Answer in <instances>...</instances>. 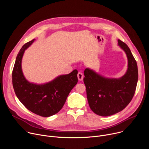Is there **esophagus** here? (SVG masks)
Segmentation results:
<instances>
[{"instance_id":"obj_1","label":"esophagus","mask_w":149,"mask_h":149,"mask_svg":"<svg viewBox=\"0 0 149 149\" xmlns=\"http://www.w3.org/2000/svg\"><path fill=\"white\" fill-rule=\"evenodd\" d=\"M77 76H78V80H79V81H82V80H83L84 75H83V74H82L81 72H79L78 73Z\"/></svg>"}]
</instances>
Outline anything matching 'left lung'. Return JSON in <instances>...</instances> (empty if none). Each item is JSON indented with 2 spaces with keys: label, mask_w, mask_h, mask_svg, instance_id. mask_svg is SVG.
<instances>
[{
  "label": "left lung",
  "mask_w": 149,
  "mask_h": 149,
  "mask_svg": "<svg viewBox=\"0 0 149 149\" xmlns=\"http://www.w3.org/2000/svg\"><path fill=\"white\" fill-rule=\"evenodd\" d=\"M118 43L128 59V69L121 78H105L89 68L84 72L90 107L98 116H110L122 111L130 102L136 91L138 81L136 61L124 42L118 39Z\"/></svg>",
  "instance_id": "obj_1"
}]
</instances>
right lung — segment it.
<instances>
[{"mask_svg": "<svg viewBox=\"0 0 149 149\" xmlns=\"http://www.w3.org/2000/svg\"><path fill=\"white\" fill-rule=\"evenodd\" d=\"M35 40L27 42L19 51L12 71V84L17 97L28 110L47 117L56 114L63 107L68 95L78 82V71L74 70L44 84L28 81L23 74L21 63L25 49Z\"/></svg>", "mask_w": 149, "mask_h": 149, "instance_id": "right-lung-1", "label": "right lung"}]
</instances>
